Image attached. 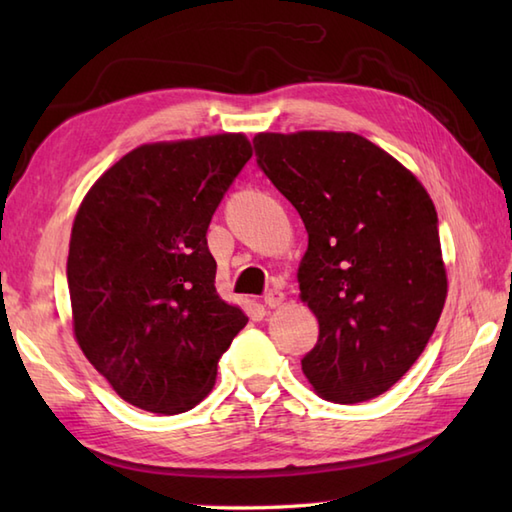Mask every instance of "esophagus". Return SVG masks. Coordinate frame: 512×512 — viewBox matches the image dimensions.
Instances as JSON below:
<instances>
[{"mask_svg":"<svg viewBox=\"0 0 512 512\" xmlns=\"http://www.w3.org/2000/svg\"><path fill=\"white\" fill-rule=\"evenodd\" d=\"M284 299H286V295L279 288H270L264 295V303L268 308H279L281 303H284Z\"/></svg>","mask_w":512,"mask_h":512,"instance_id":"esophagus-1","label":"esophagus"}]
</instances>
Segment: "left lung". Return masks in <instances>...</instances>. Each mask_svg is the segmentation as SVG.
<instances>
[{
	"instance_id": "8db88e82",
	"label": "left lung",
	"mask_w": 512,
	"mask_h": 512,
	"mask_svg": "<svg viewBox=\"0 0 512 512\" xmlns=\"http://www.w3.org/2000/svg\"><path fill=\"white\" fill-rule=\"evenodd\" d=\"M253 147L308 231L299 290L319 341L303 374L341 405L385 394L418 361L447 299L436 206L411 171L352 132L257 134Z\"/></svg>"
}]
</instances>
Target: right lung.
Masks as SVG:
<instances>
[{
	"label": "right lung",
	"mask_w": 512,
	"mask_h": 512,
	"mask_svg": "<svg viewBox=\"0 0 512 512\" xmlns=\"http://www.w3.org/2000/svg\"><path fill=\"white\" fill-rule=\"evenodd\" d=\"M250 156L242 134L143 145L96 180L74 217V336L134 407L193 409L248 323L217 297L206 231Z\"/></svg>",
	"instance_id": "right-lung-1"
}]
</instances>
